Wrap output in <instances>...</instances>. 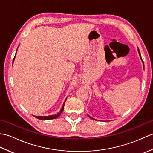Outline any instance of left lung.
<instances>
[{"instance_id":"left-lung-1","label":"left lung","mask_w":153,"mask_h":153,"mask_svg":"<svg viewBox=\"0 0 153 153\" xmlns=\"http://www.w3.org/2000/svg\"><path fill=\"white\" fill-rule=\"evenodd\" d=\"M138 53H139V56H140V58H141V60H142V58H141V54H140V51H139V49L138 48ZM89 117L90 118H91V119H93V118H91V117H90L89 116ZM93 120H95V119H93Z\"/></svg>"}]
</instances>
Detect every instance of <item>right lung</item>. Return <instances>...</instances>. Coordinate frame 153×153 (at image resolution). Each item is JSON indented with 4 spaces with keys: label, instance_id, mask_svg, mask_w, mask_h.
I'll return each instance as SVG.
<instances>
[{
    "label": "right lung",
    "instance_id": "right-lung-1",
    "mask_svg": "<svg viewBox=\"0 0 153 153\" xmlns=\"http://www.w3.org/2000/svg\"><path fill=\"white\" fill-rule=\"evenodd\" d=\"M15 57L14 58V60ZM13 62H14V61H13ZM66 99L65 100V101L63 104V106L62 107V108L60 110V111L58 112V114H54V115H51V116H34L35 118H37V119H39V120H52V119H55V118H57L58 117H59V116L61 114V113L63 112L64 110V104H65V102H66Z\"/></svg>",
    "mask_w": 153,
    "mask_h": 153
}]
</instances>
